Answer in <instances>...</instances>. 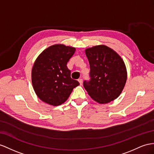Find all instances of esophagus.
Returning a JSON list of instances; mask_svg holds the SVG:
<instances>
[{"label":"esophagus","instance_id":"esophagus-1","mask_svg":"<svg viewBox=\"0 0 154 154\" xmlns=\"http://www.w3.org/2000/svg\"><path fill=\"white\" fill-rule=\"evenodd\" d=\"M78 81H79V82L80 85H82V79H79L78 80Z\"/></svg>","mask_w":154,"mask_h":154}]
</instances>
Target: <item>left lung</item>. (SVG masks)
Segmentation results:
<instances>
[{
    "label": "left lung",
    "mask_w": 154,
    "mask_h": 154,
    "mask_svg": "<svg viewBox=\"0 0 154 154\" xmlns=\"http://www.w3.org/2000/svg\"><path fill=\"white\" fill-rule=\"evenodd\" d=\"M90 64L89 81L83 86L89 96L100 104L108 103L120 96L127 80V69L123 59L105 45L85 50Z\"/></svg>",
    "instance_id": "left-lung-1"
}]
</instances>
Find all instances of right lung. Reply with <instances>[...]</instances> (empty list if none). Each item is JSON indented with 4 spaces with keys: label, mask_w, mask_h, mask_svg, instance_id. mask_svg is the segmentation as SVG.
<instances>
[{
    "label": "right lung",
    "mask_w": 154,
    "mask_h": 154,
    "mask_svg": "<svg viewBox=\"0 0 154 154\" xmlns=\"http://www.w3.org/2000/svg\"><path fill=\"white\" fill-rule=\"evenodd\" d=\"M75 48L63 44L47 47L35 60L32 69V83L35 93L42 101L53 106L68 100L72 90L79 85L71 78L67 64Z\"/></svg>",
    "instance_id": "obj_1"
}]
</instances>
